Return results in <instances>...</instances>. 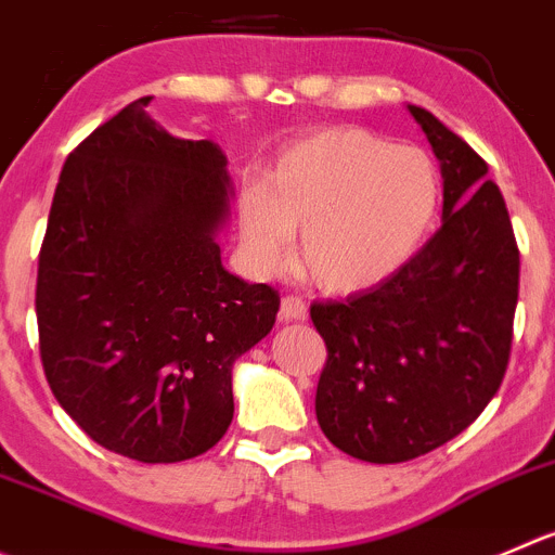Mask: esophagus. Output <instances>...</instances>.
I'll return each instance as SVG.
<instances>
[{
	"label": "esophagus",
	"instance_id": "1",
	"mask_svg": "<svg viewBox=\"0 0 555 555\" xmlns=\"http://www.w3.org/2000/svg\"><path fill=\"white\" fill-rule=\"evenodd\" d=\"M308 319V305L297 294H286L281 299V321H305Z\"/></svg>",
	"mask_w": 555,
	"mask_h": 555
}]
</instances>
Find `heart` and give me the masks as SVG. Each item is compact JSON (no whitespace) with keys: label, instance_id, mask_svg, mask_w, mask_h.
I'll use <instances>...</instances> for the list:
<instances>
[{"label":"heart","instance_id":"heart-1","mask_svg":"<svg viewBox=\"0 0 555 555\" xmlns=\"http://www.w3.org/2000/svg\"><path fill=\"white\" fill-rule=\"evenodd\" d=\"M263 190L242 195L236 212L247 261L272 272L286 261V231H299V269L337 294L403 267L439 207L430 157L367 130H326L292 146Z\"/></svg>","mask_w":555,"mask_h":555}]
</instances>
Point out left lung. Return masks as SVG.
Here are the masks:
<instances>
[{
	"label": "left lung",
	"mask_w": 555,
	"mask_h": 555,
	"mask_svg": "<svg viewBox=\"0 0 555 555\" xmlns=\"http://www.w3.org/2000/svg\"><path fill=\"white\" fill-rule=\"evenodd\" d=\"M444 177V223L398 272L343 302H313L326 343L315 416L367 463H403L455 439L509 365L520 253L488 163L409 105Z\"/></svg>",
	"instance_id": "obj_1"
}]
</instances>
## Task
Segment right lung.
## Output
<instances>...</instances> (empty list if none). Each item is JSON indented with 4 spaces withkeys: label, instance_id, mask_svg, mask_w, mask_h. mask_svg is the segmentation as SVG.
Returning a JSON list of instances; mask_svg holds the SVG:
<instances>
[{
    "label": "right lung",
    "instance_id": "right-lung-1",
    "mask_svg": "<svg viewBox=\"0 0 555 555\" xmlns=\"http://www.w3.org/2000/svg\"><path fill=\"white\" fill-rule=\"evenodd\" d=\"M133 100L65 160L37 258L40 362L105 450L179 463L234 416L231 365L269 335L281 294L220 261L225 157L168 135Z\"/></svg>",
    "mask_w": 555,
    "mask_h": 555
}]
</instances>
